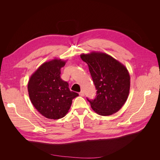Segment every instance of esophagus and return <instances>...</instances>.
Wrapping results in <instances>:
<instances>
[{
	"instance_id": "esophagus-1",
	"label": "esophagus",
	"mask_w": 160,
	"mask_h": 160,
	"mask_svg": "<svg viewBox=\"0 0 160 160\" xmlns=\"http://www.w3.org/2000/svg\"><path fill=\"white\" fill-rule=\"evenodd\" d=\"M79 95L81 96V97H83V96H84V91H83V90H82L80 92V93H79Z\"/></svg>"
}]
</instances>
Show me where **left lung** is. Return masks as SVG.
<instances>
[{"instance_id":"8db88e82","label":"left lung","mask_w":160,"mask_h":160,"mask_svg":"<svg viewBox=\"0 0 160 160\" xmlns=\"http://www.w3.org/2000/svg\"><path fill=\"white\" fill-rule=\"evenodd\" d=\"M88 67L97 91L95 99L87 100L100 115H110L118 112L127 101L130 77L125 66L111 56L92 52L80 55Z\"/></svg>"}]
</instances>
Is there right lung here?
Wrapping results in <instances>:
<instances>
[{"instance_id":"add662e5","label":"right lung","mask_w":160,"mask_h":160,"mask_svg":"<svg viewBox=\"0 0 160 160\" xmlns=\"http://www.w3.org/2000/svg\"><path fill=\"white\" fill-rule=\"evenodd\" d=\"M65 62L54 59L42 64L28 81L30 99L36 110L47 119L63 117L71 108L72 100L78 96L70 91L69 83L61 77V68Z\"/></svg>"}]
</instances>
